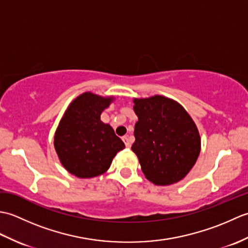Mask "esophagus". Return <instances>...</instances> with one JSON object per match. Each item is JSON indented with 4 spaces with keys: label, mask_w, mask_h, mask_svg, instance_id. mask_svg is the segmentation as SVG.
I'll use <instances>...</instances> for the list:
<instances>
[{
    "label": "esophagus",
    "mask_w": 248,
    "mask_h": 248,
    "mask_svg": "<svg viewBox=\"0 0 248 248\" xmlns=\"http://www.w3.org/2000/svg\"><path fill=\"white\" fill-rule=\"evenodd\" d=\"M123 140H124L125 147H127V148H130V147H131V141L129 140V136H124Z\"/></svg>",
    "instance_id": "1"
}]
</instances>
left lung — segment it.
I'll return each mask as SVG.
<instances>
[{"label":"left lung","mask_w":248,"mask_h":248,"mask_svg":"<svg viewBox=\"0 0 248 248\" xmlns=\"http://www.w3.org/2000/svg\"><path fill=\"white\" fill-rule=\"evenodd\" d=\"M133 102L139 121L132 151L145 177L156 186L182 180L200 154V136L191 116L178 102L157 94Z\"/></svg>","instance_id":"8db88e82"}]
</instances>
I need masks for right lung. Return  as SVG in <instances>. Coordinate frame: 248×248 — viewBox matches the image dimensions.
<instances>
[{
	"mask_svg": "<svg viewBox=\"0 0 248 248\" xmlns=\"http://www.w3.org/2000/svg\"><path fill=\"white\" fill-rule=\"evenodd\" d=\"M113 97L84 93L68 107L54 136V147L66 170L78 178L107 171L114 156L124 148L109 124L100 119Z\"/></svg>",
	"mask_w": 248,
	"mask_h": 248,
	"instance_id": "right-lung-1",
	"label": "right lung"
}]
</instances>
